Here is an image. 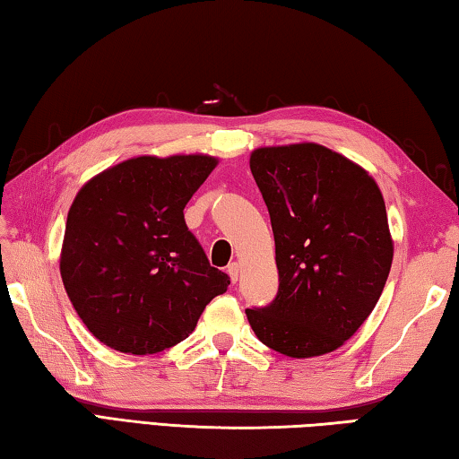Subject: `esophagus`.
I'll use <instances>...</instances> for the list:
<instances>
[{
    "label": "esophagus",
    "instance_id": "34e87169",
    "mask_svg": "<svg viewBox=\"0 0 459 459\" xmlns=\"http://www.w3.org/2000/svg\"><path fill=\"white\" fill-rule=\"evenodd\" d=\"M228 276H230V280L231 282H238V278H239V264L238 262H234V264H230L228 266Z\"/></svg>",
    "mask_w": 459,
    "mask_h": 459
}]
</instances>
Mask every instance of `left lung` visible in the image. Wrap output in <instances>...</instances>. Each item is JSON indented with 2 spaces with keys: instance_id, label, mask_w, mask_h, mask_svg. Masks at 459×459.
I'll return each instance as SVG.
<instances>
[{
  "instance_id": "obj_1",
  "label": "left lung",
  "mask_w": 459,
  "mask_h": 459,
  "mask_svg": "<svg viewBox=\"0 0 459 459\" xmlns=\"http://www.w3.org/2000/svg\"><path fill=\"white\" fill-rule=\"evenodd\" d=\"M250 169L270 212L280 288L247 320L280 355H326L359 331L387 282L383 193L367 169L318 143L258 147Z\"/></svg>"
}]
</instances>
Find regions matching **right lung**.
Here are the masks:
<instances>
[{
  "instance_id": "1",
  "label": "right lung",
  "mask_w": 459,
  "mask_h": 459,
  "mask_svg": "<svg viewBox=\"0 0 459 459\" xmlns=\"http://www.w3.org/2000/svg\"><path fill=\"white\" fill-rule=\"evenodd\" d=\"M220 159L139 155L88 179L72 201L60 276L102 344L155 355L187 339L230 278L212 268L183 209Z\"/></svg>"
}]
</instances>
